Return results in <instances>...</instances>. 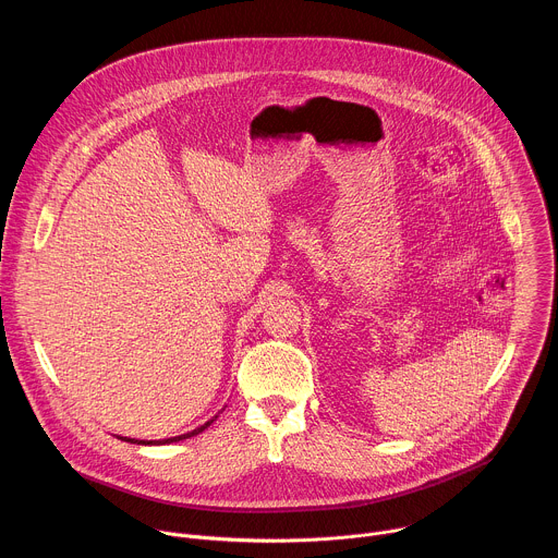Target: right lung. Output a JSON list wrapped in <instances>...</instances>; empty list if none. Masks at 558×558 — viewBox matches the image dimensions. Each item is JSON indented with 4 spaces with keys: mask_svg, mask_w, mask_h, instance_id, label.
I'll use <instances>...</instances> for the list:
<instances>
[{
    "mask_svg": "<svg viewBox=\"0 0 558 558\" xmlns=\"http://www.w3.org/2000/svg\"><path fill=\"white\" fill-rule=\"evenodd\" d=\"M216 417H218V415H216ZM216 417H214V420H216ZM214 420H209V422H205V424H203V426H198V428H194V430H192V433H185V435H179V437H170V439H158V441H145V439H128V437H121V439H123V441H132V444H145V446H149V444H151V446H158V444H172V441H181V439H190V437H194V435H198V433H203V430H205V428H207V426H209V424H211V422H214Z\"/></svg>",
    "mask_w": 558,
    "mask_h": 558,
    "instance_id": "1",
    "label": "right lung"
}]
</instances>
